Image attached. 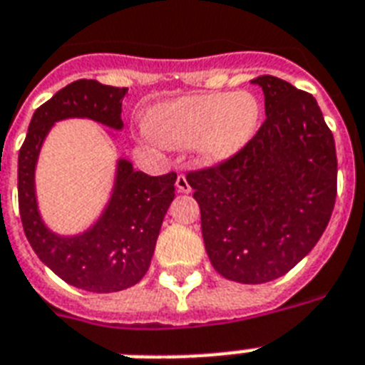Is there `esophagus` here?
I'll return each instance as SVG.
<instances>
[{
  "label": "esophagus",
  "instance_id": "esophagus-1",
  "mask_svg": "<svg viewBox=\"0 0 365 365\" xmlns=\"http://www.w3.org/2000/svg\"><path fill=\"white\" fill-rule=\"evenodd\" d=\"M176 187H178V191H180V192H189V191H191V185H189L185 174H178Z\"/></svg>",
  "mask_w": 365,
  "mask_h": 365
}]
</instances>
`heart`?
<instances>
[{
    "label": "heart",
    "mask_w": 365,
    "mask_h": 365,
    "mask_svg": "<svg viewBox=\"0 0 365 365\" xmlns=\"http://www.w3.org/2000/svg\"><path fill=\"white\" fill-rule=\"evenodd\" d=\"M262 106L250 91H213L157 106L153 135L173 148L195 146L206 163L227 161L255 136Z\"/></svg>",
    "instance_id": "b5f03b06"
}]
</instances>
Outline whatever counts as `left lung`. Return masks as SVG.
<instances>
[{
	"label": "left lung",
	"instance_id": "1",
	"mask_svg": "<svg viewBox=\"0 0 365 365\" xmlns=\"http://www.w3.org/2000/svg\"><path fill=\"white\" fill-rule=\"evenodd\" d=\"M266 120L227 161L187 173L202 238L217 274L268 283L309 253L330 221L337 157L315 97L277 76L253 80Z\"/></svg>",
	"mask_w": 365,
	"mask_h": 365
}]
</instances>
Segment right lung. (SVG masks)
I'll return each instance as SVG.
<instances>
[{"instance_id":"add662e5","label":"right lung","mask_w":365,"mask_h":365,"mask_svg":"<svg viewBox=\"0 0 365 365\" xmlns=\"http://www.w3.org/2000/svg\"><path fill=\"white\" fill-rule=\"evenodd\" d=\"M125 93L127 88L97 80L82 78L65 86L35 110L19 153V210L29 245L65 283L90 292H118L146 275L163 217L176 191V173L148 176L121 159L114 192L99 221L88 232L63 238L41 221L34 185L35 163L54 121L90 118L121 129Z\"/></svg>"}]
</instances>
